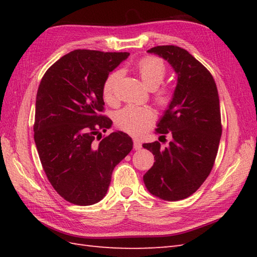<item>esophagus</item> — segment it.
I'll list each match as a JSON object with an SVG mask.
<instances>
[{"label":"esophagus","instance_id":"1","mask_svg":"<svg viewBox=\"0 0 257 257\" xmlns=\"http://www.w3.org/2000/svg\"><path fill=\"white\" fill-rule=\"evenodd\" d=\"M134 149L140 150L141 149V143L138 139H134Z\"/></svg>","mask_w":257,"mask_h":257}]
</instances>
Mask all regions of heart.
Here are the masks:
<instances>
[{
    "mask_svg": "<svg viewBox=\"0 0 257 257\" xmlns=\"http://www.w3.org/2000/svg\"><path fill=\"white\" fill-rule=\"evenodd\" d=\"M137 68L141 80L149 89H155L165 79L167 74L166 65L160 58L145 57L138 62ZM120 70H114L107 76L102 86L103 99L112 101L116 86L121 77ZM156 100L160 106H168L171 100V94L167 89L156 92ZM156 120L155 112L148 107H138L134 105L125 106L114 114V122L117 127L133 136H141L148 130Z\"/></svg>",
    "mask_w": 257,
    "mask_h": 257,
    "instance_id": "obj_1",
    "label": "heart"
}]
</instances>
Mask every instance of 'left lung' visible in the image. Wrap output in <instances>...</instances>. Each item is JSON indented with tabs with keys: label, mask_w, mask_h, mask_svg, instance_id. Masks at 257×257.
<instances>
[{
	"label": "left lung",
	"mask_w": 257,
	"mask_h": 257,
	"mask_svg": "<svg viewBox=\"0 0 257 257\" xmlns=\"http://www.w3.org/2000/svg\"><path fill=\"white\" fill-rule=\"evenodd\" d=\"M167 61L177 74V86L156 133L172 137L165 149L156 141L143 147L155 163L144 176L149 192L166 201L188 198L209 177L222 135L215 81L203 65L181 47L157 46L148 51Z\"/></svg>",
	"instance_id": "8db88e82"
}]
</instances>
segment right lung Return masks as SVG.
Segmentation results:
<instances>
[{
    "label": "right lung",
    "instance_id": "right-lung-1",
    "mask_svg": "<svg viewBox=\"0 0 257 257\" xmlns=\"http://www.w3.org/2000/svg\"><path fill=\"white\" fill-rule=\"evenodd\" d=\"M129 53L76 50L54 63L38 86L34 141L43 169L56 192L70 203L91 205L107 194L114 167L133 149V139L111 133L101 116L102 86Z\"/></svg>",
    "mask_w": 257,
    "mask_h": 257
}]
</instances>
